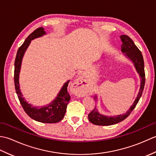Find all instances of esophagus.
Returning a JSON list of instances; mask_svg holds the SVG:
<instances>
[{"label":"esophagus","instance_id":"esophagus-1","mask_svg":"<svg viewBox=\"0 0 156 156\" xmlns=\"http://www.w3.org/2000/svg\"><path fill=\"white\" fill-rule=\"evenodd\" d=\"M74 85V88H76V94L78 96H84L88 87V83L85 81L84 76H79V77L76 80Z\"/></svg>","mask_w":156,"mask_h":156}]
</instances>
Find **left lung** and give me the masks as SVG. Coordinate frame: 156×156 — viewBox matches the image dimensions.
<instances>
[{
	"label": "left lung",
	"mask_w": 156,
	"mask_h": 156,
	"mask_svg": "<svg viewBox=\"0 0 156 156\" xmlns=\"http://www.w3.org/2000/svg\"><path fill=\"white\" fill-rule=\"evenodd\" d=\"M120 37L121 41L122 42L121 45L122 52L125 53V55L133 62L135 67L141 77V85L140 91H139L137 97L133 105H131L130 108L128 109V111L125 114L114 116V117H107V116L101 115L98 112L97 109L94 107L93 110L88 114V117L89 121L92 123L97 125H112L123 121L124 119H125L131 114V112L133 111L135 107H136L144 89L145 75L144 70V61L141 52L137 46L135 45L133 40L129 36L122 35L120 36ZM94 97L95 98H97L96 97Z\"/></svg>",
	"instance_id": "left-lung-1"
}]
</instances>
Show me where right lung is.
<instances>
[{
	"instance_id": "add662e5",
	"label": "right lung",
	"mask_w": 156,
	"mask_h": 156,
	"mask_svg": "<svg viewBox=\"0 0 156 156\" xmlns=\"http://www.w3.org/2000/svg\"><path fill=\"white\" fill-rule=\"evenodd\" d=\"M44 34H45V33L44 28H37L28 36L24 43L19 47L17 53H16L15 61V87L20 103L22 105L26 113L29 117L35 121L44 122V123H55V122L60 121L65 115L66 107H67L68 102L70 99V96L68 92V86L69 80H68L63 86L57 98L54 101L51 102L50 104L47 105L46 107H43L41 108L32 107L30 104H28L25 101L24 98L22 97L21 92L19 88V76L20 69H21L22 59L23 55L25 54V51L28 48L32 39L41 37Z\"/></svg>"
}]
</instances>
